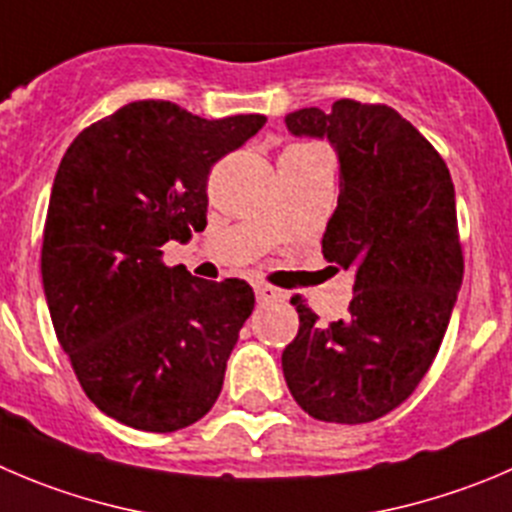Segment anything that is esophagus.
<instances>
[{
  "instance_id": "esophagus-1",
  "label": "esophagus",
  "mask_w": 512,
  "mask_h": 512,
  "mask_svg": "<svg viewBox=\"0 0 512 512\" xmlns=\"http://www.w3.org/2000/svg\"><path fill=\"white\" fill-rule=\"evenodd\" d=\"M256 301H259V304H266V301H274V299H281V291L279 289H274V286H266V284H259L256 286Z\"/></svg>"
}]
</instances>
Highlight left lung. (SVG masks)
I'll return each mask as SVG.
<instances>
[{"label": "left lung", "instance_id": "1", "mask_svg": "<svg viewBox=\"0 0 512 512\" xmlns=\"http://www.w3.org/2000/svg\"><path fill=\"white\" fill-rule=\"evenodd\" d=\"M286 128L337 150L339 201L321 253L352 271L354 296L347 319L329 326L291 299L299 334L281 367L301 410L362 425L415 392L447 332L465 269L455 186L440 153L387 105L304 107Z\"/></svg>", "mask_w": 512, "mask_h": 512}]
</instances>
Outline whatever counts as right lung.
<instances>
[{"instance_id":"1","label":"right lung","mask_w":512,"mask_h":512,"mask_svg":"<svg viewBox=\"0 0 512 512\" xmlns=\"http://www.w3.org/2000/svg\"><path fill=\"white\" fill-rule=\"evenodd\" d=\"M264 123V115L206 120L173 102L138 100L67 148L47 208L42 284L57 342L107 417L175 432L221 394L253 289L170 269L160 246L206 228L213 163Z\"/></svg>"}]
</instances>
